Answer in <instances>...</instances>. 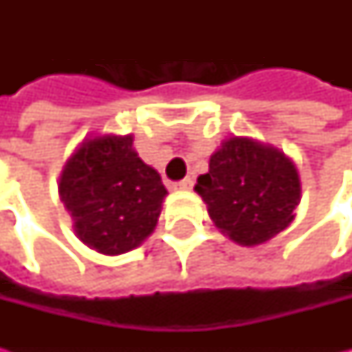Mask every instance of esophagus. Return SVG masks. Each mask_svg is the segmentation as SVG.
I'll use <instances>...</instances> for the list:
<instances>
[{
    "label": "esophagus",
    "mask_w": 352,
    "mask_h": 352,
    "mask_svg": "<svg viewBox=\"0 0 352 352\" xmlns=\"http://www.w3.org/2000/svg\"><path fill=\"white\" fill-rule=\"evenodd\" d=\"M192 186H194V180L192 178H184L180 182H176L172 188L174 190H192Z\"/></svg>",
    "instance_id": "obj_1"
}]
</instances>
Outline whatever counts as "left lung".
I'll return each mask as SVG.
<instances>
[{
  "instance_id": "left-lung-1",
  "label": "left lung",
  "mask_w": 352,
  "mask_h": 352,
  "mask_svg": "<svg viewBox=\"0 0 352 352\" xmlns=\"http://www.w3.org/2000/svg\"><path fill=\"white\" fill-rule=\"evenodd\" d=\"M215 227L241 247H256L284 231L302 197L296 164L280 148L229 137L196 184Z\"/></svg>"
}]
</instances>
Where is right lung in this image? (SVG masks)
<instances>
[{
    "mask_svg": "<svg viewBox=\"0 0 352 352\" xmlns=\"http://www.w3.org/2000/svg\"><path fill=\"white\" fill-rule=\"evenodd\" d=\"M58 194L76 236L89 249L117 256L155 231L168 192L133 148V135H100L84 139L66 160Z\"/></svg>",
    "mask_w": 352,
    "mask_h": 352,
    "instance_id": "add662e5",
    "label": "right lung"
}]
</instances>
